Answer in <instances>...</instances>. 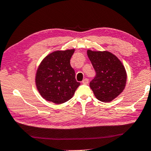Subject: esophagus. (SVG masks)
<instances>
[{
    "label": "esophagus",
    "mask_w": 151,
    "mask_h": 151,
    "mask_svg": "<svg viewBox=\"0 0 151 151\" xmlns=\"http://www.w3.org/2000/svg\"><path fill=\"white\" fill-rule=\"evenodd\" d=\"M88 82H89V81H88V79H84L83 81H82V83L83 84H88Z\"/></svg>",
    "instance_id": "1"
}]
</instances>
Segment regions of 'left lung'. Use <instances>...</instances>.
<instances>
[{"label":"left lung","instance_id":"left-lung-1","mask_svg":"<svg viewBox=\"0 0 151 151\" xmlns=\"http://www.w3.org/2000/svg\"><path fill=\"white\" fill-rule=\"evenodd\" d=\"M87 55L96 72L90 87L102 102H110L126 87L127 73L122 61L108 51L87 50Z\"/></svg>","mask_w":151,"mask_h":151}]
</instances>
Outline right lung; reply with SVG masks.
<instances>
[{
  "instance_id": "1",
  "label": "right lung",
  "mask_w": 151,
  "mask_h": 151,
  "mask_svg": "<svg viewBox=\"0 0 151 151\" xmlns=\"http://www.w3.org/2000/svg\"><path fill=\"white\" fill-rule=\"evenodd\" d=\"M74 50H56L48 54L40 63L35 83L39 94L46 101L56 104L65 103L73 96L80 86L70 63Z\"/></svg>"
}]
</instances>
